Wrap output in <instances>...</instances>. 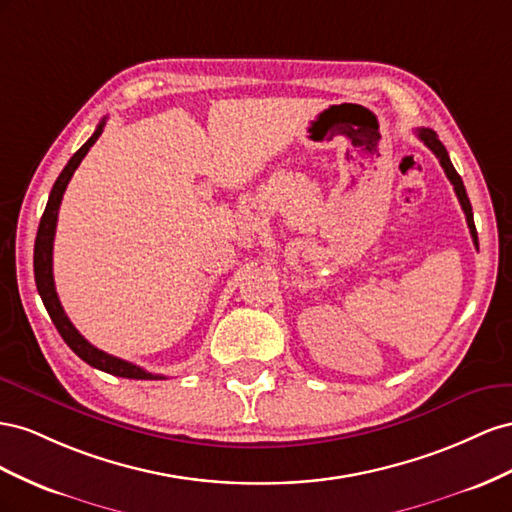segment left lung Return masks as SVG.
I'll use <instances>...</instances> for the list:
<instances>
[{
	"label": "left lung",
	"mask_w": 512,
	"mask_h": 512,
	"mask_svg": "<svg viewBox=\"0 0 512 512\" xmlns=\"http://www.w3.org/2000/svg\"><path fill=\"white\" fill-rule=\"evenodd\" d=\"M416 135H418V139H420L422 143H425L427 148L437 156V160H440V165H442V169H444V173H446V178L450 180L452 186H455V193H457L461 208H463V212H465L467 227H470L472 240H474V244L478 246V233H476V225H474L472 203H470V199H467V193H465V186H463L461 175L455 171V167H452V163H450V158H448V152H446V148H444V143H442L440 139H437L435 130H431V128H418Z\"/></svg>",
	"instance_id": "1"
}]
</instances>
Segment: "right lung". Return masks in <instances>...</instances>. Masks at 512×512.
I'll return each mask as SVG.
<instances>
[{
    "mask_svg": "<svg viewBox=\"0 0 512 512\" xmlns=\"http://www.w3.org/2000/svg\"><path fill=\"white\" fill-rule=\"evenodd\" d=\"M102 128H105V120L98 124V128L94 130V135L87 139L81 148L75 152L68 160V165L64 167V171L60 173V178L55 180L51 195L47 201L45 214L40 218L38 225V233H36V244H34V276H36V287L38 294L42 298V304L51 317V321L55 324L57 332L62 334V339L66 341V345L75 352L83 362L90 364L94 369H100L111 375L118 377H126V379H163V375H154L148 373L145 369L137 367L133 362H126L122 358H115L102 349L94 347L90 341H85L79 330L72 326V321L68 319V315L62 309V302L57 298L55 291V283H53V238H55V227H57V212H60V203L64 197L66 186L72 178V173L77 171V167L81 165V160L85 158V154L90 152L92 145L98 141V137L102 135Z\"/></svg>",
    "mask_w": 512,
    "mask_h": 512,
    "instance_id": "obj_1",
    "label": "right lung"
}]
</instances>
